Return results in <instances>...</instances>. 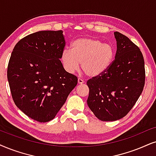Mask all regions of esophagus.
I'll return each instance as SVG.
<instances>
[{
  "label": "esophagus",
  "instance_id": "esophagus-1",
  "mask_svg": "<svg viewBox=\"0 0 156 156\" xmlns=\"http://www.w3.org/2000/svg\"><path fill=\"white\" fill-rule=\"evenodd\" d=\"M78 84H83V83H84V80L80 79V78H78Z\"/></svg>",
  "mask_w": 156,
  "mask_h": 156
}]
</instances>
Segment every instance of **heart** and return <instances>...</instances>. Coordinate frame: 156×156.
<instances>
[{"instance_id": "1", "label": "heart", "mask_w": 156, "mask_h": 156, "mask_svg": "<svg viewBox=\"0 0 156 156\" xmlns=\"http://www.w3.org/2000/svg\"><path fill=\"white\" fill-rule=\"evenodd\" d=\"M114 58V48L111 44L98 39L81 37L71 44V50L66 49L61 54V62L67 72L73 73L79 69L87 76L96 77L106 71Z\"/></svg>"}]
</instances>
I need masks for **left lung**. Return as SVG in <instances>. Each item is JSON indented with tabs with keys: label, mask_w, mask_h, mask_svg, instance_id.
Wrapping results in <instances>:
<instances>
[{
	"label": "left lung",
	"mask_w": 156,
	"mask_h": 156,
	"mask_svg": "<svg viewBox=\"0 0 156 156\" xmlns=\"http://www.w3.org/2000/svg\"><path fill=\"white\" fill-rule=\"evenodd\" d=\"M117 52L109 68L87 81L88 107L101 121L125 117L143 92L145 71L139 47L128 37L115 31Z\"/></svg>",
	"instance_id": "1"
}]
</instances>
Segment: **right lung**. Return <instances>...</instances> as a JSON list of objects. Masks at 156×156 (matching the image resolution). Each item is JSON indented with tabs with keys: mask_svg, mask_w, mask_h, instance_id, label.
Wrapping results in <instances>:
<instances>
[{
	"mask_svg": "<svg viewBox=\"0 0 156 156\" xmlns=\"http://www.w3.org/2000/svg\"><path fill=\"white\" fill-rule=\"evenodd\" d=\"M62 33L40 31L23 37L15 45L8 66L15 104L39 122L54 119L78 83L60 60L66 45Z\"/></svg>",
	"mask_w": 156,
	"mask_h": 156,
	"instance_id": "1",
	"label": "right lung"
}]
</instances>
